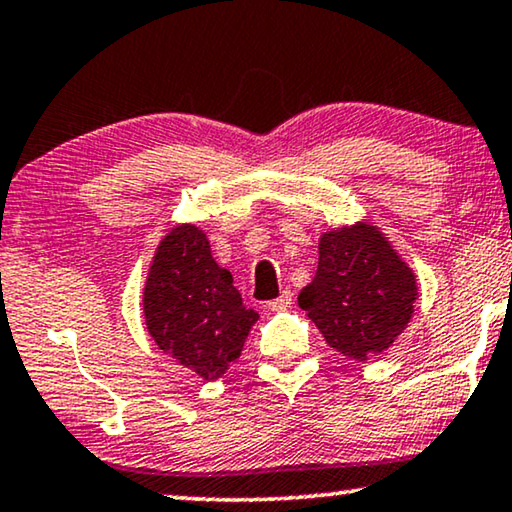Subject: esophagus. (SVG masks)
Instances as JSON below:
<instances>
[{
	"mask_svg": "<svg viewBox=\"0 0 512 512\" xmlns=\"http://www.w3.org/2000/svg\"><path fill=\"white\" fill-rule=\"evenodd\" d=\"M291 305H293V293L291 291H281L277 300L268 302V309L270 311H286Z\"/></svg>",
	"mask_w": 512,
	"mask_h": 512,
	"instance_id": "esophagus-1",
	"label": "esophagus"
}]
</instances>
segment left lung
I'll use <instances>...</instances> for the list:
<instances>
[{
  "mask_svg": "<svg viewBox=\"0 0 512 512\" xmlns=\"http://www.w3.org/2000/svg\"><path fill=\"white\" fill-rule=\"evenodd\" d=\"M416 274L379 228L358 221L318 240V270L298 305L335 351L369 360L388 351L413 316Z\"/></svg>",
  "mask_w": 512,
  "mask_h": 512,
  "instance_id": "left-lung-1",
  "label": "left lung"
}]
</instances>
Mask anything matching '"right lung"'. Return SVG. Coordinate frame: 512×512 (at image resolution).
Segmentation results:
<instances>
[{
  "label": "right lung",
  "instance_id": "1",
  "mask_svg": "<svg viewBox=\"0 0 512 512\" xmlns=\"http://www.w3.org/2000/svg\"><path fill=\"white\" fill-rule=\"evenodd\" d=\"M145 325L161 351L205 381L226 374L258 321L242 305L233 274L212 258L194 224L175 226L159 242L143 291Z\"/></svg>",
  "mask_w": 512,
  "mask_h": 512
}]
</instances>
